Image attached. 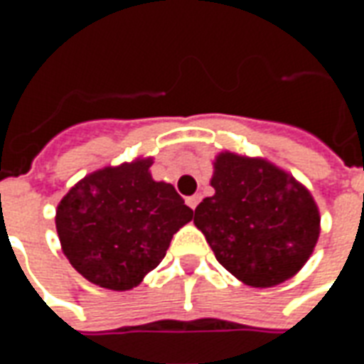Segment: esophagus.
Instances as JSON below:
<instances>
[{
	"mask_svg": "<svg viewBox=\"0 0 364 364\" xmlns=\"http://www.w3.org/2000/svg\"><path fill=\"white\" fill-rule=\"evenodd\" d=\"M185 203H187V205H189L191 208L195 210L198 203H200V195H193V197H187V200H185Z\"/></svg>",
	"mask_w": 364,
	"mask_h": 364,
	"instance_id": "obj_1",
	"label": "esophagus"
}]
</instances>
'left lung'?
Wrapping results in <instances>:
<instances>
[{
  "label": "left lung",
  "instance_id": "left-lung-1",
  "mask_svg": "<svg viewBox=\"0 0 364 364\" xmlns=\"http://www.w3.org/2000/svg\"><path fill=\"white\" fill-rule=\"evenodd\" d=\"M210 185L214 195L195 208V226L222 267L253 289L304 267L320 237V210L302 183L267 159L220 151Z\"/></svg>",
  "mask_w": 364,
  "mask_h": 364
}]
</instances>
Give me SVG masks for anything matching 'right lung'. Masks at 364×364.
Instances as JSON below:
<instances>
[{
	"label": "right lung",
	"instance_id": "right-lung-1",
	"mask_svg": "<svg viewBox=\"0 0 364 364\" xmlns=\"http://www.w3.org/2000/svg\"><path fill=\"white\" fill-rule=\"evenodd\" d=\"M151 158L85 175L56 208L62 252L77 273L109 290H130L166 257L193 210L171 183L154 181Z\"/></svg>",
	"mask_w": 364,
	"mask_h": 364
}]
</instances>
